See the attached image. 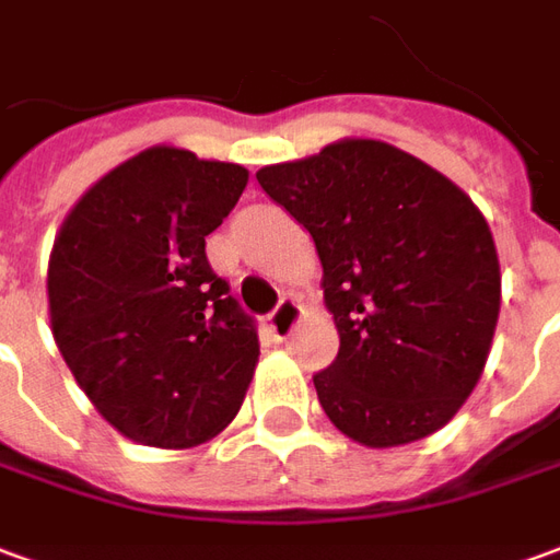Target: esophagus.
<instances>
[{
	"mask_svg": "<svg viewBox=\"0 0 560 560\" xmlns=\"http://www.w3.org/2000/svg\"><path fill=\"white\" fill-rule=\"evenodd\" d=\"M296 320H300V306H296V300H293V296H281L279 306L269 312V334L276 336V339H288L293 327H296Z\"/></svg>",
	"mask_w": 560,
	"mask_h": 560,
	"instance_id": "obj_1",
	"label": "esophagus"
}]
</instances>
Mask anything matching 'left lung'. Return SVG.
Wrapping results in <instances>:
<instances>
[{"instance_id": "obj_1", "label": "left lung", "mask_w": 560, "mask_h": 560, "mask_svg": "<svg viewBox=\"0 0 560 560\" xmlns=\"http://www.w3.org/2000/svg\"><path fill=\"white\" fill-rule=\"evenodd\" d=\"M306 226L339 351L312 375L320 409L370 448L440 430L476 388L500 312L491 230L472 199L412 154L346 139L257 172Z\"/></svg>"}]
</instances>
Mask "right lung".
I'll return each instance as SVG.
<instances>
[{"mask_svg":"<svg viewBox=\"0 0 560 560\" xmlns=\"http://www.w3.org/2000/svg\"><path fill=\"white\" fill-rule=\"evenodd\" d=\"M245 185L240 163L148 148L90 187L54 242L57 348L105 421L136 443H206L252 385L257 320L206 257V236Z\"/></svg>","mask_w":560,"mask_h":560,"instance_id":"1","label":"right lung"}]
</instances>
